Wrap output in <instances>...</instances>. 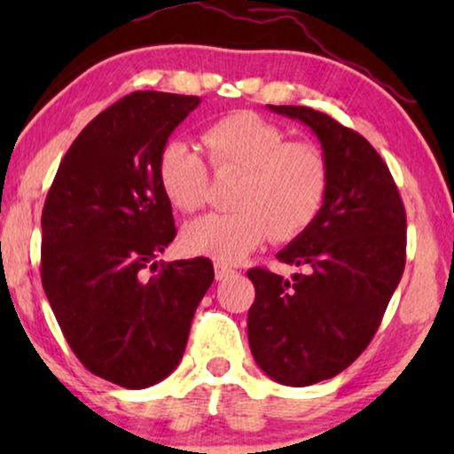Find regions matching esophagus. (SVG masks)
Instances as JSON below:
<instances>
[{"mask_svg": "<svg viewBox=\"0 0 454 454\" xmlns=\"http://www.w3.org/2000/svg\"><path fill=\"white\" fill-rule=\"evenodd\" d=\"M231 275H235V270L231 269V266L221 264V262L215 264V277H216V281H223V278H227V277H231Z\"/></svg>", "mask_w": 454, "mask_h": 454, "instance_id": "1", "label": "esophagus"}]
</instances>
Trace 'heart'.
I'll return each instance as SVG.
<instances>
[{
	"label": "heart",
	"mask_w": 454,
	"mask_h": 454,
	"mask_svg": "<svg viewBox=\"0 0 454 454\" xmlns=\"http://www.w3.org/2000/svg\"><path fill=\"white\" fill-rule=\"evenodd\" d=\"M216 173H239L231 213H210L184 227L190 254L235 264L266 239L291 241L306 231L325 207L328 160L312 142L289 140L283 128L252 111H238L204 128L200 136ZM157 177L167 200L194 213L207 200L208 167L188 142L160 148Z\"/></svg>",
	"instance_id": "b5f03b06"
}]
</instances>
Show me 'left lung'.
<instances>
[{
    "label": "left lung",
    "mask_w": 454,
    "mask_h": 454,
    "mask_svg": "<svg viewBox=\"0 0 454 454\" xmlns=\"http://www.w3.org/2000/svg\"><path fill=\"white\" fill-rule=\"evenodd\" d=\"M328 160V194L316 221L277 254L306 272L247 270L256 287L247 339L256 364L285 387L333 378L370 345L405 269L407 216L387 163L362 134L295 105Z\"/></svg>",
    "instance_id": "obj_1"
}]
</instances>
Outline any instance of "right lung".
<instances>
[{"label": "right lung", "instance_id": "obj_1", "mask_svg": "<svg viewBox=\"0 0 454 454\" xmlns=\"http://www.w3.org/2000/svg\"><path fill=\"white\" fill-rule=\"evenodd\" d=\"M198 105L157 90L120 98L67 148L43 207L41 281L61 333L86 370L123 388L177 368L215 278L208 258L154 260L177 233L159 153Z\"/></svg>", "mask_w": 454, "mask_h": 454}]
</instances>
